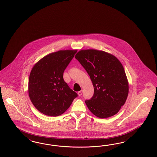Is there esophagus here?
I'll use <instances>...</instances> for the list:
<instances>
[{
    "label": "esophagus",
    "instance_id": "esophagus-1",
    "mask_svg": "<svg viewBox=\"0 0 157 157\" xmlns=\"http://www.w3.org/2000/svg\"><path fill=\"white\" fill-rule=\"evenodd\" d=\"M82 93H83V91H79V92L78 93V95H79V96H81V95H82Z\"/></svg>",
    "mask_w": 157,
    "mask_h": 157
}]
</instances>
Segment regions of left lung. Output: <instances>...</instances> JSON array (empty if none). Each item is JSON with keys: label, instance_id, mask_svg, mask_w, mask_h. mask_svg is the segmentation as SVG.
Here are the masks:
<instances>
[{"label": "left lung", "instance_id": "1", "mask_svg": "<svg viewBox=\"0 0 157 157\" xmlns=\"http://www.w3.org/2000/svg\"><path fill=\"white\" fill-rule=\"evenodd\" d=\"M75 57L94 86L93 97L85 101L89 109L101 119L117 113L128 94V82L121 63L113 55L95 49L81 50Z\"/></svg>", "mask_w": 157, "mask_h": 157}]
</instances>
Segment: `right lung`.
<instances>
[{
  "mask_svg": "<svg viewBox=\"0 0 157 157\" xmlns=\"http://www.w3.org/2000/svg\"><path fill=\"white\" fill-rule=\"evenodd\" d=\"M76 52L64 50L50 53L33 67L29 79V95L36 108L43 114L61 115L78 97L63 79V72Z\"/></svg>",
  "mask_w": 157,
  "mask_h": 157,
  "instance_id": "1",
  "label": "right lung"
}]
</instances>
